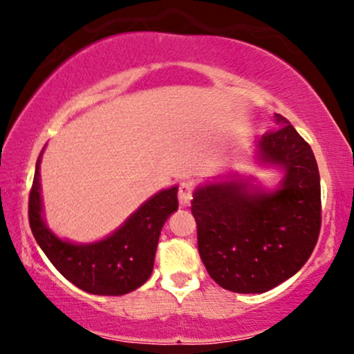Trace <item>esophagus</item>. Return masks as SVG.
Listing matches in <instances>:
<instances>
[{"label": "esophagus", "instance_id": "esophagus-1", "mask_svg": "<svg viewBox=\"0 0 354 354\" xmlns=\"http://www.w3.org/2000/svg\"><path fill=\"white\" fill-rule=\"evenodd\" d=\"M192 198H193L192 183H188V182L180 183V187H178V201H180V205L188 206L190 205Z\"/></svg>", "mask_w": 354, "mask_h": 354}]
</instances>
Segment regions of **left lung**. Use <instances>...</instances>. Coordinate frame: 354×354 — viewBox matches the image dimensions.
<instances>
[{
	"label": "left lung",
	"mask_w": 354,
	"mask_h": 354,
	"mask_svg": "<svg viewBox=\"0 0 354 354\" xmlns=\"http://www.w3.org/2000/svg\"><path fill=\"white\" fill-rule=\"evenodd\" d=\"M258 142L264 161L285 169L274 193L212 183L193 193L198 251L207 274L235 293H264L297 274L321 232V180L313 149L283 115Z\"/></svg>",
	"instance_id": "1"
}]
</instances>
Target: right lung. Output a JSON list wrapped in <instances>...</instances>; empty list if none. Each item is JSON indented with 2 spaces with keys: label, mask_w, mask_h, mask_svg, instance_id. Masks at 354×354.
Masks as SVG:
<instances>
[{
  "label": "right lung",
  "mask_w": 354,
  "mask_h": 354,
  "mask_svg": "<svg viewBox=\"0 0 354 354\" xmlns=\"http://www.w3.org/2000/svg\"><path fill=\"white\" fill-rule=\"evenodd\" d=\"M41 153L28 195V224L43 253L69 282L86 293L119 297L133 292L153 272L159 234L178 207L177 187L154 195L108 239L91 245H72L53 235L41 219Z\"/></svg>",
  "instance_id": "1"
}]
</instances>
